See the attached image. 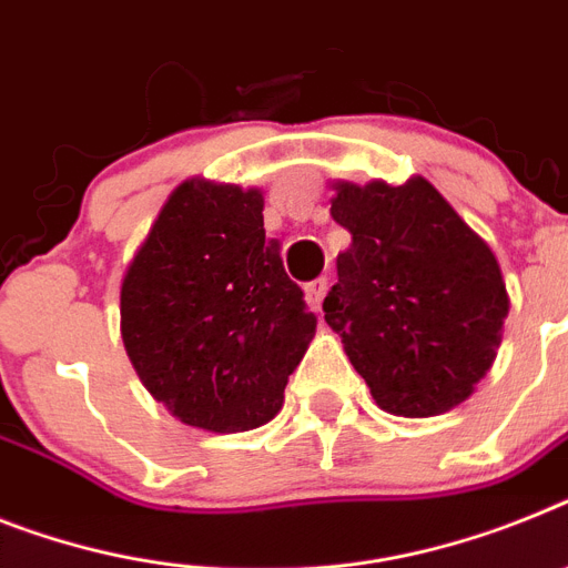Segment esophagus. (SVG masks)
<instances>
[{"label":"esophagus","mask_w":568,"mask_h":568,"mask_svg":"<svg viewBox=\"0 0 568 568\" xmlns=\"http://www.w3.org/2000/svg\"><path fill=\"white\" fill-rule=\"evenodd\" d=\"M326 292H328L326 276H317L314 283L306 285V300H308V306H312L314 312H321V308H323V297H326Z\"/></svg>","instance_id":"1"}]
</instances>
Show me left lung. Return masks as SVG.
<instances>
[{
  "label": "left lung",
  "mask_w": 568,
  "mask_h": 568,
  "mask_svg": "<svg viewBox=\"0 0 568 568\" xmlns=\"http://www.w3.org/2000/svg\"><path fill=\"white\" fill-rule=\"evenodd\" d=\"M332 216L352 233L323 300L375 404L427 418L474 393L497 357L508 292L488 242L422 175L332 184Z\"/></svg>",
  "instance_id": "obj_1"
}]
</instances>
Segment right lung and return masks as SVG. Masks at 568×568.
<instances>
[{
	"label": "right lung",
	"mask_w": 568,
	"mask_h": 568,
	"mask_svg": "<svg viewBox=\"0 0 568 568\" xmlns=\"http://www.w3.org/2000/svg\"><path fill=\"white\" fill-rule=\"evenodd\" d=\"M262 207L256 187L181 181L123 274V349L152 398L199 430L268 424L317 328Z\"/></svg>",
	"instance_id": "1"
}]
</instances>
